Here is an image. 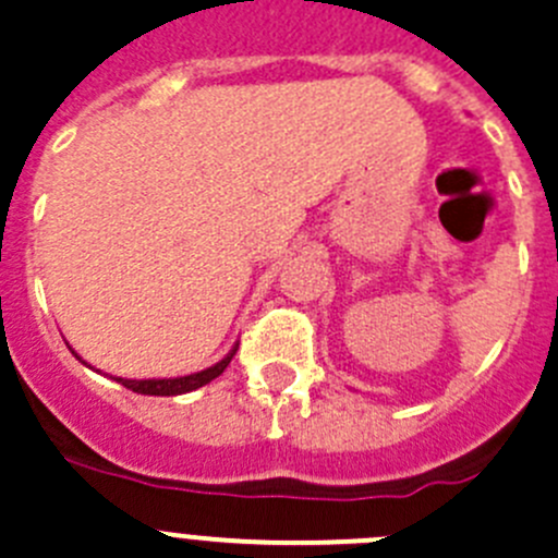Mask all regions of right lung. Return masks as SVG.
Masks as SVG:
<instances>
[{
    "label": "right lung",
    "mask_w": 558,
    "mask_h": 558,
    "mask_svg": "<svg viewBox=\"0 0 558 558\" xmlns=\"http://www.w3.org/2000/svg\"><path fill=\"white\" fill-rule=\"evenodd\" d=\"M70 350H73V347H70ZM235 350H239V344H233V350H230L228 355H225L219 363L203 368V372L186 374V377H168V379H124V377H116V383H121L124 388H130L132 393H141V396H181V393H190V390H197V388H203V385L211 383V379H217L219 374L228 368V363L233 361ZM73 355L78 357V352L73 350ZM78 361H81V357H78ZM81 363H86V361H81Z\"/></svg>",
    "instance_id": "add662e5"
}]
</instances>
